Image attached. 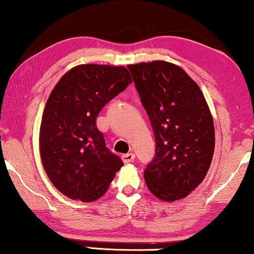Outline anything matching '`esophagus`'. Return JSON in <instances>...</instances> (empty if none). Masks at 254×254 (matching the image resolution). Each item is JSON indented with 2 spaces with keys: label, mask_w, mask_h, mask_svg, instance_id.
<instances>
[{
  "label": "esophagus",
  "mask_w": 254,
  "mask_h": 254,
  "mask_svg": "<svg viewBox=\"0 0 254 254\" xmlns=\"http://www.w3.org/2000/svg\"><path fill=\"white\" fill-rule=\"evenodd\" d=\"M134 159H135V155L133 154V152H128V154H125L123 156L124 163H130V162H133Z\"/></svg>",
  "instance_id": "esophagus-1"
}]
</instances>
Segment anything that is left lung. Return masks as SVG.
I'll return each instance as SVG.
<instances>
[{
	"instance_id": "left-lung-1",
	"label": "left lung",
	"mask_w": 254,
	"mask_h": 254,
	"mask_svg": "<svg viewBox=\"0 0 254 254\" xmlns=\"http://www.w3.org/2000/svg\"><path fill=\"white\" fill-rule=\"evenodd\" d=\"M156 140V155L144 170L154 195L176 201L202 183L215 148L214 121L199 85L166 61L128 64Z\"/></svg>"
}]
</instances>
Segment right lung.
<instances>
[{"mask_svg": "<svg viewBox=\"0 0 254 254\" xmlns=\"http://www.w3.org/2000/svg\"><path fill=\"white\" fill-rule=\"evenodd\" d=\"M129 83L123 65L79 64L52 90L40 125V156L52 184L69 199H99L124 165L107 149L96 119Z\"/></svg>", "mask_w": 254, "mask_h": 254, "instance_id": "add662e5", "label": "right lung"}]
</instances>
